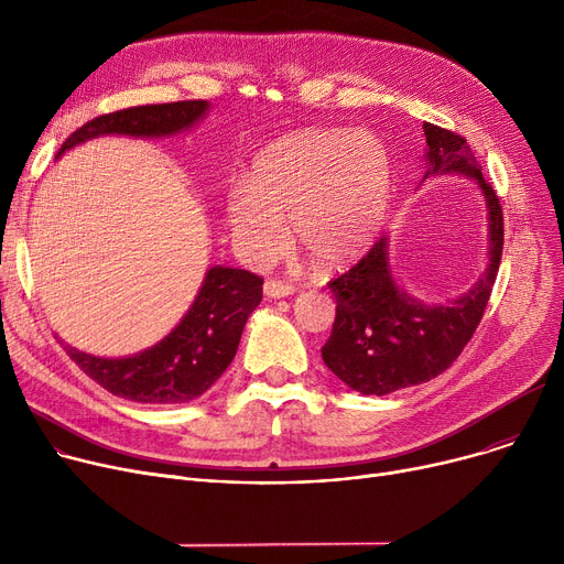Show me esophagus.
<instances>
[{
	"label": "esophagus",
	"instance_id": "obj_1",
	"mask_svg": "<svg viewBox=\"0 0 564 564\" xmlns=\"http://www.w3.org/2000/svg\"><path fill=\"white\" fill-rule=\"evenodd\" d=\"M262 292L267 300H281V297H290V294H294V285L283 283V281H264Z\"/></svg>",
	"mask_w": 564,
	"mask_h": 564
}]
</instances>
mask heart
Listing matches in <instances>:
<instances>
[{
    "mask_svg": "<svg viewBox=\"0 0 564 564\" xmlns=\"http://www.w3.org/2000/svg\"><path fill=\"white\" fill-rule=\"evenodd\" d=\"M393 196V162L370 130L306 128L267 143L247 187L226 196L235 249L249 262L274 258L294 240L322 264L359 258L379 235Z\"/></svg>",
    "mask_w": 564,
    "mask_h": 564,
    "instance_id": "heart-1",
    "label": "heart"
}]
</instances>
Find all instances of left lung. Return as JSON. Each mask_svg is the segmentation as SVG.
<instances>
[{
    "label": "left lung",
    "mask_w": 564,
    "mask_h": 564,
    "mask_svg": "<svg viewBox=\"0 0 564 564\" xmlns=\"http://www.w3.org/2000/svg\"><path fill=\"white\" fill-rule=\"evenodd\" d=\"M425 175H464L478 185L487 205L489 249L485 274L448 304H425L398 285L389 237L329 283L336 322L322 347L327 368L364 395H389L448 370L482 319L502 256V210L494 187L464 137L423 123Z\"/></svg>",
    "instance_id": "8db88e82"
}]
</instances>
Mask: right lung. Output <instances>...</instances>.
I'll return each mask as SVG.
<instances>
[{
	"label": "right lung",
	"instance_id": "1",
	"mask_svg": "<svg viewBox=\"0 0 564 564\" xmlns=\"http://www.w3.org/2000/svg\"><path fill=\"white\" fill-rule=\"evenodd\" d=\"M207 109L210 102L205 100H183L98 116L64 141L56 160L84 141L109 134L134 139L175 137L203 121ZM260 300V276L215 264L205 272L189 311L153 347L118 359L94 357L70 345H66V351L111 395L141 404H183L203 395L230 366L245 324Z\"/></svg>",
	"mask_w": 564,
	"mask_h": 564
}]
</instances>
